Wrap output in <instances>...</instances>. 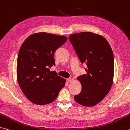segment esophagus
<instances>
[{"mask_svg":"<svg viewBox=\"0 0 130 130\" xmlns=\"http://www.w3.org/2000/svg\"><path fill=\"white\" fill-rule=\"evenodd\" d=\"M74 77L71 76V77H70L69 78H68L67 79V80H68V82H72V81H73V80H74Z\"/></svg>","mask_w":130,"mask_h":130,"instance_id":"obj_1","label":"esophagus"}]
</instances>
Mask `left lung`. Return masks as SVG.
Instances as JSON below:
<instances>
[{
  "label": "left lung",
  "instance_id": "obj_1",
  "mask_svg": "<svg viewBox=\"0 0 130 130\" xmlns=\"http://www.w3.org/2000/svg\"><path fill=\"white\" fill-rule=\"evenodd\" d=\"M80 61L86 63V74L78 77L82 90L74 96L76 102L84 106H93L101 102L111 88L114 60L111 48L102 36L85 32L69 36Z\"/></svg>",
  "mask_w": 130,
  "mask_h": 130
}]
</instances>
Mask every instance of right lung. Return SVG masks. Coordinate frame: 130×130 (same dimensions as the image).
I'll use <instances>...</instances> for the list:
<instances>
[{
	"label": "right lung",
	"instance_id": "right-lung-1",
	"mask_svg": "<svg viewBox=\"0 0 130 130\" xmlns=\"http://www.w3.org/2000/svg\"><path fill=\"white\" fill-rule=\"evenodd\" d=\"M67 37L45 32L28 37L19 52L17 78L23 93L30 102L39 105L53 102L65 85V79L55 71L54 53Z\"/></svg>",
	"mask_w": 130,
	"mask_h": 130
}]
</instances>
